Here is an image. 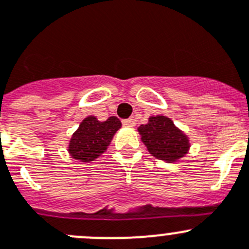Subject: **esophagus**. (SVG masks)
Returning <instances> with one entry per match:
<instances>
[{
	"mask_svg": "<svg viewBox=\"0 0 249 249\" xmlns=\"http://www.w3.org/2000/svg\"><path fill=\"white\" fill-rule=\"evenodd\" d=\"M122 123L124 125H127V126H134V125H135V120H134L133 118H129V119H124Z\"/></svg>",
	"mask_w": 249,
	"mask_h": 249,
	"instance_id": "obj_1",
	"label": "esophagus"
}]
</instances>
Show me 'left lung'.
Returning a JSON list of instances; mask_svg holds the SVG:
<instances>
[{
  "label": "left lung",
  "mask_w": 249,
  "mask_h": 249,
  "mask_svg": "<svg viewBox=\"0 0 249 249\" xmlns=\"http://www.w3.org/2000/svg\"><path fill=\"white\" fill-rule=\"evenodd\" d=\"M141 140L156 159L175 161L189 149L187 138L166 116H151L146 125L139 127Z\"/></svg>",
  "instance_id": "obj_1"
}]
</instances>
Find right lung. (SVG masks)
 Here are the masks:
<instances>
[{"label": "right lung", "mask_w": 249, "mask_h": 249, "mask_svg": "<svg viewBox=\"0 0 249 249\" xmlns=\"http://www.w3.org/2000/svg\"><path fill=\"white\" fill-rule=\"evenodd\" d=\"M120 126L122 123L115 116H110L105 122H98L97 118L88 116L71 136L69 154L83 162L94 160L107 150L111 138Z\"/></svg>", "instance_id": "1"}]
</instances>
